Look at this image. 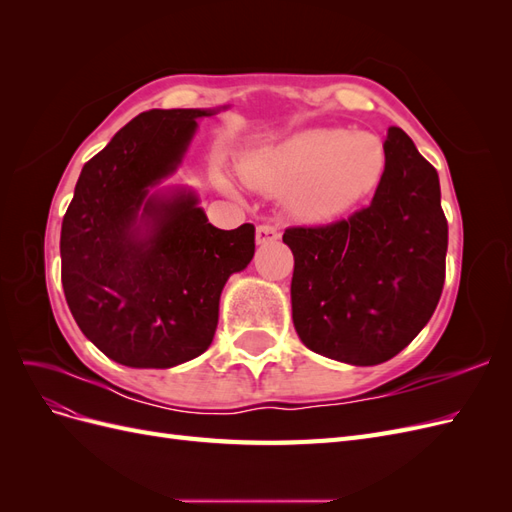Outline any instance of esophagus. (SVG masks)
I'll list each match as a JSON object with an SVG mask.
<instances>
[{"instance_id":"1","label":"esophagus","mask_w":512,"mask_h":512,"mask_svg":"<svg viewBox=\"0 0 512 512\" xmlns=\"http://www.w3.org/2000/svg\"><path fill=\"white\" fill-rule=\"evenodd\" d=\"M280 239V228L273 226V224H260L256 228V243L265 245V243H273Z\"/></svg>"}]
</instances>
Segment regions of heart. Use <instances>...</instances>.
Instances as JSON below:
<instances>
[{"label":"heart","instance_id":"obj_1","mask_svg":"<svg viewBox=\"0 0 512 512\" xmlns=\"http://www.w3.org/2000/svg\"><path fill=\"white\" fill-rule=\"evenodd\" d=\"M384 164L376 134L305 130L247 156L241 173L260 192H290V205L303 218L327 220L374 190Z\"/></svg>","mask_w":512,"mask_h":512}]
</instances>
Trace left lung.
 I'll return each mask as SVG.
<instances>
[{"label":"left lung","instance_id":"8db88e82","mask_svg":"<svg viewBox=\"0 0 512 512\" xmlns=\"http://www.w3.org/2000/svg\"><path fill=\"white\" fill-rule=\"evenodd\" d=\"M371 205L348 220L290 226L292 322L301 342L329 359H393L436 312L446 275L448 224L438 173L412 138L391 126Z\"/></svg>","mask_w":512,"mask_h":512}]
</instances>
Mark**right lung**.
<instances>
[{"label":"right lung","instance_id":"right-lung-1","mask_svg":"<svg viewBox=\"0 0 512 512\" xmlns=\"http://www.w3.org/2000/svg\"><path fill=\"white\" fill-rule=\"evenodd\" d=\"M209 115L156 108L134 117L83 166L61 222L70 312L121 365L166 369L203 354L218 329L226 280L254 256V224L220 230L192 194L147 196L181 162L196 119Z\"/></svg>","mask_w":512,"mask_h":512}]
</instances>
